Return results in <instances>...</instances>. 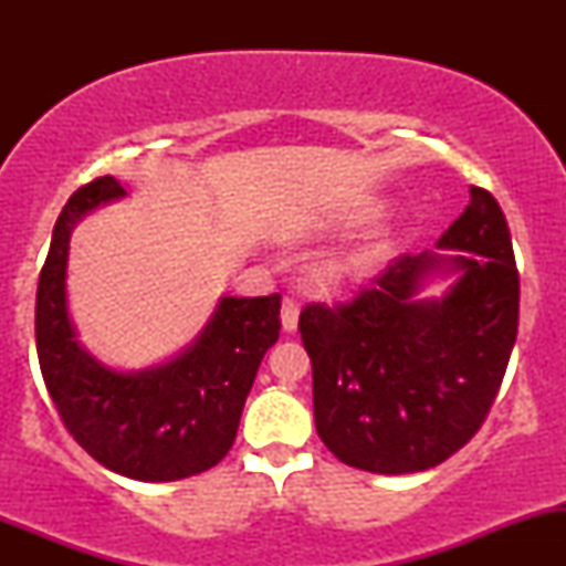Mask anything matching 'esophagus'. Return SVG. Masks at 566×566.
<instances>
[{"instance_id":"1","label":"esophagus","mask_w":566,"mask_h":566,"mask_svg":"<svg viewBox=\"0 0 566 566\" xmlns=\"http://www.w3.org/2000/svg\"><path fill=\"white\" fill-rule=\"evenodd\" d=\"M297 316H301V303H297V297L287 295L282 301V327H284V333H292V329L297 327Z\"/></svg>"}]
</instances>
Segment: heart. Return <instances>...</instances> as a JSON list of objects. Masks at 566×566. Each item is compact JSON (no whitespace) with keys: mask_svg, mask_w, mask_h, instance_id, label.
Here are the masks:
<instances>
[{"mask_svg":"<svg viewBox=\"0 0 566 566\" xmlns=\"http://www.w3.org/2000/svg\"><path fill=\"white\" fill-rule=\"evenodd\" d=\"M378 258V250H361V252H354V255H348L346 261L335 263L333 269H329V274H361V271L369 269V263Z\"/></svg>","mask_w":566,"mask_h":566,"instance_id":"obj_1","label":"heart"}]
</instances>
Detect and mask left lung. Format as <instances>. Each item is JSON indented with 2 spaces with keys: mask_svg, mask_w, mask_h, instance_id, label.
Instances as JSON below:
<instances>
[{
  "mask_svg": "<svg viewBox=\"0 0 566 566\" xmlns=\"http://www.w3.org/2000/svg\"><path fill=\"white\" fill-rule=\"evenodd\" d=\"M439 247L474 255L405 252L348 301L301 311L316 433L340 463L394 476L433 469L490 415L518 329V271L495 197L473 186ZM441 264L461 271L451 295L412 302Z\"/></svg>",
  "mask_w": 566,
  "mask_h": 566,
  "instance_id": "left-lung-1",
  "label": "left lung"
}]
</instances>
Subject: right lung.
<instances>
[{"mask_svg": "<svg viewBox=\"0 0 566 566\" xmlns=\"http://www.w3.org/2000/svg\"><path fill=\"white\" fill-rule=\"evenodd\" d=\"M125 193L112 175L66 201L36 290V354L66 431L90 458L138 482H178L210 471L237 439L244 399L279 340L282 295L223 297L205 335L170 365L122 375L76 343L66 311L71 229Z\"/></svg>", "mask_w": 566, "mask_h": 566, "instance_id": "obj_1", "label": "right lung"}]
</instances>
